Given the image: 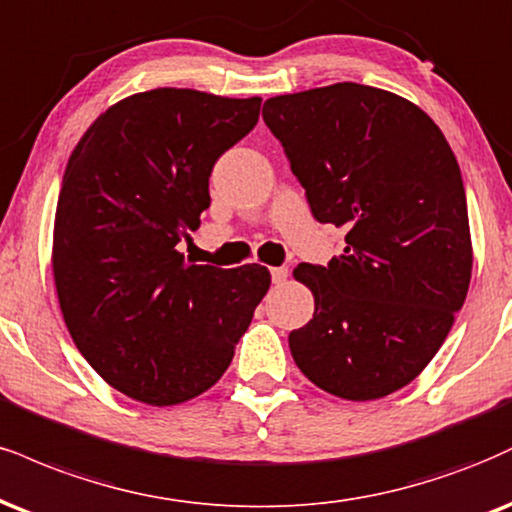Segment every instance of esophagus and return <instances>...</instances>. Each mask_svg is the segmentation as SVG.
Segmentation results:
<instances>
[{
	"label": "esophagus",
	"mask_w": 512,
	"mask_h": 512,
	"mask_svg": "<svg viewBox=\"0 0 512 512\" xmlns=\"http://www.w3.org/2000/svg\"><path fill=\"white\" fill-rule=\"evenodd\" d=\"M286 276H288L286 267H274L272 269V281L274 283H283V281H286Z\"/></svg>",
	"instance_id": "obj_1"
}]
</instances>
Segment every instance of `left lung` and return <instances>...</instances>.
<instances>
[{
	"instance_id": "obj_1",
	"label": "left lung",
	"mask_w": 512,
	"mask_h": 512,
	"mask_svg": "<svg viewBox=\"0 0 512 512\" xmlns=\"http://www.w3.org/2000/svg\"><path fill=\"white\" fill-rule=\"evenodd\" d=\"M319 224L346 231L326 267L293 276L315 315L291 331L295 365L319 389L374 400L408 386L446 341L472 274L460 166L420 107L360 83L264 102Z\"/></svg>"
}]
</instances>
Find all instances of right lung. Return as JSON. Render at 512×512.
I'll use <instances>...</instances> for the list:
<instances>
[{
	"label": "right lung",
	"mask_w": 512,
	"mask_h": 512,
	"mask_svg": "<svg viewBox=\"0 0 512 512\" xmlns=\"http://www.w3.org/2000/svg\"><path fill=\"white\" fill-rule=\"evenodd\" d=\"M260 97L138 92L85 131L54 219L64 322L100 377L147 405H176L221 379L267 295V267L183 260L209 207V176L260 119Z\"/></svg>",
	"instance_id": "add662e5"
}]
</instances>
